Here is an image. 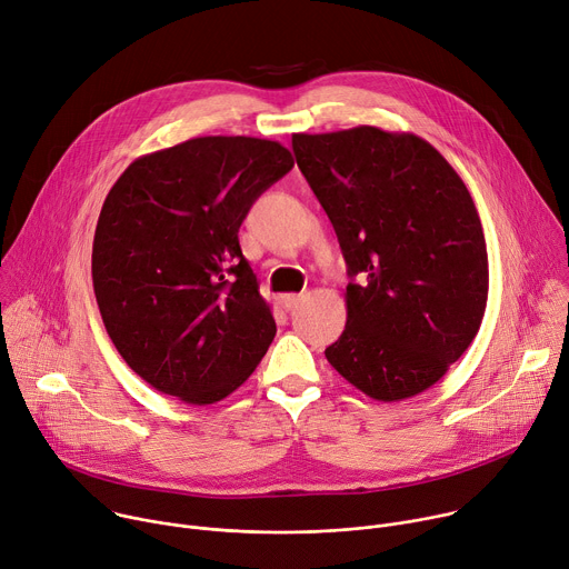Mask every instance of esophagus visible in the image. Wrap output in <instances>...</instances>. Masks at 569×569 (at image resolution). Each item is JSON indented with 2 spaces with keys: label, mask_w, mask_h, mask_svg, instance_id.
Segmentation results:
<instances>
[{
  "label": "esophagus",
  "mask_w": 569,
  "mask_h": 569,
  "mask_svg": "<svg viewBox=\"0 0 569 569\" xmlns=\"http://www.w3.org/2000/svg\"><path fill=\"white\" fill-rule=\"evenodd\" d=\"M299 301H301V295H295V292H288V295H281V297H279V303H281L283 310L297 308Z\"/></svg>",
  "instance_id": "esophagus-1"
}]
</instances>
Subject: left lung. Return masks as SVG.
<instances>
[{
  "instance_id": "obj_1",
  "label": "left lung",
  "mask_w": 569,
  "mask_h": 569,
  "mask_svg": "<svg viewBox=\"0 0 569 569\" xmlns=\"http://www.w3.org/2000/svg\"><path fill=\"white\" fill-rule=\"evenodd\" d=\"M292 150L349 277H362L347 286V327L327 360L376 400L426 391L470 347L489 299V254L463 180L412 132H297Z\"/></svg>"
}]
</instances>
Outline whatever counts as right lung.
Masks as SVG:
<instances>
[{
	"mask_svg": "<svg viewBox=\"0 0 569 569\" xmlns=\"http://www.w3.org/2000/svg\"><path fill=\"white\" fill-rule=\"evenodd\" d=\"M295 167L257 137H196L134 159L94 233L106 331L150 387L211 405L246 382L277 323L238 246L254 200Z\"/></svg>",
	"mask_w": 569,
	"mask_h": 569,
	"instance_id": "add662e5",
	"label": "right lung"
}]
</instances>
